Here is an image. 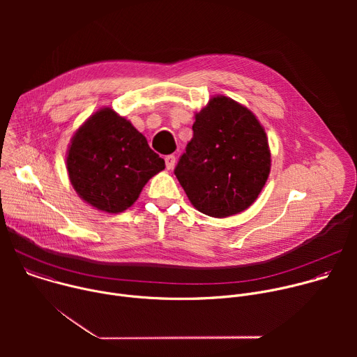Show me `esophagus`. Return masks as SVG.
Here are the masks:
<instances>
[{"label":"esophagus","mask_w":357,"mask_h":357,"mask_svg":"<svg viewBox=\"0 0 357 357\" xmlns=\"http://www.w3.org/2000/svg\"><path fill=\"white\" fill-rule=\"evenodd\" d=\"M175 162H176V158H175V155H167L165 157V165H167V168L168 169H172L174 167H175Z\"/></svg>","instance_id":"1"}]
</instances>
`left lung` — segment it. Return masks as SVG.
Wrapping results in <instances>:
<instances>
[{"mask_svg": "<svg viewBox=\"0 0 357 357\" xmlns=\"http://www.w3.org/2000/svg\"><path fill=\"white\" fill-rule=\"evenodd\" d=\"M193 138L174 174L192 205L212 218H227L257 199L270 174L266 132L250 110L225 96L196 114Z\"/></svg>", "mask_w": 357, "mask_h": 357, "instance_id": "1", "label": "left lung"}]
</instances>
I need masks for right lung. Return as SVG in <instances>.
I'll list each match as a JSON object with an SVG mask.
<instances>
[{"instance_id": "right-lung-1", "label": "right lung", "mask_w": 357, "mask_h": 357, "mask_svg": "<svg viewBox=\"0 0 357 357\" xmlns=\"http://www.w3.org/2000/svg\"><path fill=\"white\" fill-rule=\"evenodd\" d=\"M66 164L80 197L109 213L130 208L148 179L165 168L145 137L112 109L97 112L79 128Z\"/></svg>"}]
</instances>
